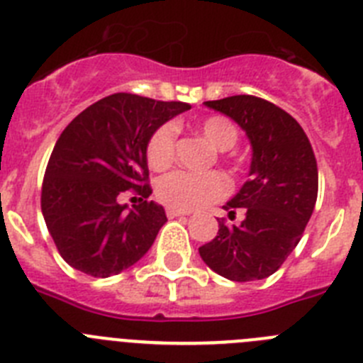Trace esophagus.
I'll list each match as a JSON object with an SVG mask.
<instances>
[{
  "label": "esophagus",
  "mask_w": 363,
  "mask_h": 363,
  "mask_svg": "<svg viewBox=\"0 0 363 363\" xmlns=\"http://www.w3.org/2000/svg\"><path fill=\"white\" fill-rule=\"evenodd\" d=\"M187 211H179V209H167V216L176 218V216H187Z\"/></svg>",
  "instance_id": "esophagus-1"
}]
</instances>
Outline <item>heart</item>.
Here are the masks:
<instances>
[{"label":"heart","mask_w":363,"mask_h":363,"mask_svg":"<svg viewBox=\"0 0 363 363\" xmlns=\"http://www.w3.org/2000/svg\"><path fill=\"white\" fill-rule=\"evenodd\" d=\"M198 130L216 150H229L238 142V129L223 116L205 118ZM176 129L172 123H163L150 134L147 142V163L154 171H165L174 162ZM229 192V182L220 172L174 171L163 176L156 185V194L165 205L179 211H194L221 200Z\"/></svg>","instance_id":"obj_1"}]
</instances>
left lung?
Here are the masks:
<instances>
[{
	"mask_svg": "<svg viewBox=\"0 0 363 363\" xmlns=\"http://www.w3.org/2000/svg\"><path fill=\"white\" fill-rule=\"evenodd\" d=\"M245 130L252 145L249 179L223 209L240 225L218 221L216 238L200 256L233 281L264 280L281 267L306 230L318 196V167L309 138L296 120L267 99L240 94L205 101Z\"/></svg>",
	"mask_w": 363,
	"mask_h": 363,
	"instance_id": "8db88e82",
	"label": "left lung"
}]
</instances>
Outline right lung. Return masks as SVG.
<instances>
[{
    "label": "right lung",
    "mask_w": 363,
    "mask_h": 363,
    "mask_svg": "<svg viewBox=\"0 0 363 363\" xmlns=\"http://www.w3.org/2000/svg\"><path fill=\"white\" fill-rule=\"evenodd\" d=\"M184 101H156L118 92L74 118L57 138L41 187V213L70 267L107 278L145 256L167 221L149 201L147 142ZM133 188L143 196L130 211L117 203Z\"/></svg>",
    "instance_id": "right-lung-1"
}]
</instances>
